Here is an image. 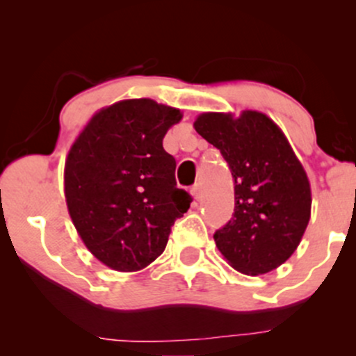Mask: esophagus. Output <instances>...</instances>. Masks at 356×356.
Segmentation results:
<instances>
[{
    "instance_id": "obj_1",
    "label": "esophagus",
    "mask_w": 356,
    "mask_h": 356,
    "mask_svg": "<svg viewBox=\"0 0 356 356\" xmlns=\"http://www.w3.org/2000/svg\"><path fill=\"white\" fill-rule=\"evenodd\" d=\"M192 195H194L195 201H199V199L202 197V187H201V184H195V186L192 187Z\"/></svg>"
}]
</instances>
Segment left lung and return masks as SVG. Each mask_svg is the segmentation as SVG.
<instances>
[{
  "label": "left lung",
  "instance_id": "1",
  "mask_svg": "<svg viewBox=\"0 0 356 356\" xmlns=\"http://www.w3.org/2000/svg\"><path fill=\"white\" fill-rule=\"evenodd\" d=\"M194 129L220 150L234 182V216L214 241L243 275H266L300 246L312 218L306 170L275 120L257 110L204 112Z\"/></svg>",
  "mask_w": 356,
  "mask_h": 356
}]
</instances>
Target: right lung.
I'll list each match as a JSON object with an SVG mask.
<instances>
[{"label": "right lung", "mask_w": 356, "mask_h": 356, "mask_svg": "<svg viewBox=\"0 0 356 356\" xmlns=\"http://www.w3.org/2000/svg\"><path fill=\"white\" fill-rule=\"evenodd\" d=\"M182 112L150 99L93 113L65 161V201L80 239L100 263L136 273L164 252L170 226L191 206L162 145Z\"/></svg>", "instance_id": "add662e5"}]
</instances>
